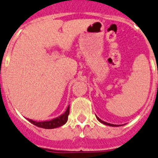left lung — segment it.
Wrapping results in <instances>:
<instances>
[{"mask_svg": "<svg viewBox=\"0 0 158 158\" xmlns=\"http://www.w3.org/2000/svg\"><path fill=\"white\" fill-rule=\"evenodd\" d=\"M96 118H97V119H98V120L100 121V123H102L105 124V125H107V126H111V127H118V126H122V125H116V124H111V123H106V122H104V121L101 120V119H100V118H99V117H97V116H96Z\"/></svg>", "mask_w": 158, "mask_h": 158, "instance_id": "left-lung-1", "label": "left lung"}]
</instances>
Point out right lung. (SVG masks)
Listing matches in <instances>:
<instances>
[{"mask_svg": "<svg viewBox=\"0 0 158 158\" xmlns=\"http://www.w3.org/2000/svg\"><path fill=\"white\" fill-rule=\"evenodd\" d=\"M69 114V105L67 107L66 111L61 115L60 116L54 118L51 120L48 121H43V122H37V121H34L30 118H27V120L32 124H34L35 126L39 127L44 128V129H54V128L59 127L62 126L68 120V115Z\"/></svg>", "mask_w": 158, "mask_h": 158, "instance_id": "obj_1", "label": "right lung"}]
</instances>
